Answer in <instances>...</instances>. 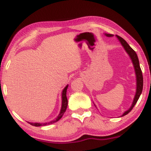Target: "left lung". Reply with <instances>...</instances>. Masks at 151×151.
Returning a JSON list of instances; mask_svg holds the SVG:
<instances>
[{
    "instance_id": "1",
    "label": "left lung",
    "mask_w": 151,
    "mask_h": 151,
    "mask_svg": "<svg viewBox=\"0 0 151 151\" xmlns=\"http://www.w3.org/2000/svg\"><path fill=\"white\" fill-rule=\"evenodd\" d=\"M105 35L107 36V37H113V35L111 34H106L105 33ZM116 37L120 41L121 44L122 45V46L124 47V48L125 49L126 52L129 54V57L131 58V60H132L133 67H134L135 72H136V95H135L134 99H133V101L132 103V105L130 107L129 110H127L121 116H124L126 115L132 110L133 106L136 105V102L138 101V99H139L140 96H141L142 93V90H143V74H142V71L141 67H140L139 65V60H138V56H137L136 52L133 50L131 47L129 46V45L126 42L125 40L123 39L122 37H121L120 36L116 35Z\"/></svg>"
}]
</instances>
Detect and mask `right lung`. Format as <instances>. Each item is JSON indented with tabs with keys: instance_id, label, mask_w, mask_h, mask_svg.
<instances>
[{
	"instance_id": "add662e5",
	"label": "right lung",
	"mask_w": 151,
	"mask_h": 151,
	"mask_svg": "<svg viewBox=\"0 0 151 151\" xmlns=\"http://www.w3.org/2000/svg\"><path fill=\"white\" fill-rule=\"evenodd\" d=\"M67 87H68V85L65 86V89H63L62 93V108L61 110H60V114L58 115V116L55 119V120L50 121V122H47V123H42V124H40V123H30L28 122L29 124H31L32 126H47L50 125V124H54V123L57 122V121L60 120V119L62 117V116L64 115L65 112L66 111V109H67V104H68V101H67Z\"/></svg>"
}]
</instances>
